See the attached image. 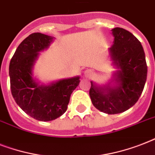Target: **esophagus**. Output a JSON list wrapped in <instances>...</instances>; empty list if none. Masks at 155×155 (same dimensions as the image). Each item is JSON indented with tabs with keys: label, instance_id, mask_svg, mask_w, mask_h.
Segmentation results:
<instances>
[{
	"label": "esophagus",
	"instance_id": "esophagus-1",
	"mask_svg": "<svg viewBox=\"0 0 155 155\" xmlns=\"http://www.w3.org/2000/svg\"><path fill=\"white\" fill-rule=\"evenodd\" d=\"M94 75L93 73V71L90 70V69H87L84 72V75L85 78H91L92 77V75Z\"/></svg>",
	"mask_w": 155,
	"mask_h": 155
}]
</instances>
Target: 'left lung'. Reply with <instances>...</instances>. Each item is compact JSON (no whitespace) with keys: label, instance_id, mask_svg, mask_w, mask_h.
I'll return each mask as SVG.
<instances>
[{"label":"left lung","instance_id":"8db88e82","mask_svg":"<svg viewBox=\"0 0 155 155\" xmlns=\"http://www.w3.org/2000/svg\"><path fill=\"white\" fill-rule=\"evenodd\" d=\"M111 31L114 40L108 56L117 70L105 84L91 81L89 96L98 110L117 114L138 101L147 81V65L143 47L134 35L119 27Z\"/></svg>","mask_w":155,"mask_h":155}]
</instances>
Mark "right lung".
Returning a JSON list of instances; mask_svg holds the SVG:
<instances>
[{
    "mask_svg": "<svg viewBox=\"0 0 155 155\" xmlns=\"http://www.w3.org/2000/svg\"><path fill=\"white\" fill-rule=\"evenodd\" d=\"M54 38L34 33L21 42L9 63L11 92L25 113L41 121H49L65 113L80 76L62 79L47 84L34 76V67L40 52L47 50Z\"/></svg>",
    "mask_w": 155,
    "mask_h": 155,
    "instance_id": "obj_1",
    "label": "right lung"
}]
</instances>
